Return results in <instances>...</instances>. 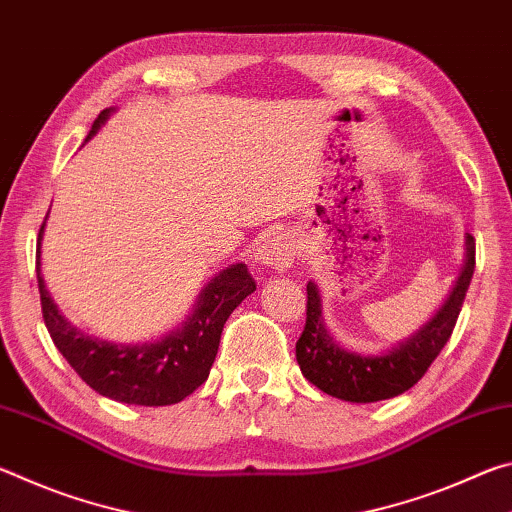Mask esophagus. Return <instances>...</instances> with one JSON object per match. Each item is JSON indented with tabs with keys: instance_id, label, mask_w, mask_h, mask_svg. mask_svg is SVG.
Returning <instances> with one entry per match:
<instances>
[{
	"instance_id": "obj_1",
	"label": "esophagus",
	"mask_w": 512,
	"mask_h": 512,
	"mask_svg": "<svg viewBox=\"0 0 512 512\" xmlns=\"http://www.w3.org/2000/svg\"><path fill=\"white\" fill-rule=\"evenodd\" d=\"M298 255V244L289 232L273 230L266 232V235L259 239V246L255 250L257 264L266 268H275V271H282L293 264V259Z\"/></svg>"
}]
</instances>
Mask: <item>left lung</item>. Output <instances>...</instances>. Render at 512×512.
<instances>
[{
    "instance_id": "8db88e82",
    "label": "left lung",
    "mask_w": 512,
    "mask_h": 512,
    "mask_svg": "<svg viewBox=\"0 0 512 512\" xmlns=\"http://www.w3.org/2000/svg\"><path fill=\"white\" fill-rule=\"evenodd\" d=\"M474 237H465V264L445 305L409 339L381 354H361L341 348L329 334L320 309V293L307 284V320L296 343V359L311 384L345 402H379L402 395L418 384L433 359L445 348L461 314L474 275Z\"/></svg>"
}]
</instances>
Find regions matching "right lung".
Here are the masks:
<instances>
[{
	"instance_id": "right-lung-1",
	"label": "right lung",
	"mask_w": 512,
	"mask_h": 512,
	"mask_svg": "<svg viewBox=\"0 0 512 512\" xmlns=\"http://www.w3.org/2000/svg\"><path fill=\"white\" fill-rule=\"evenodd\" d=\"M112 108L94 119L90 137L106 124ZM85 140V142H88ZM42 221L38 232L36 271L42 318L58 352L67 359L92 391L115 402L137 406H167L185 400L210 375L219 350L221 332L228 316L241 300L255 291V280L246 264H232L214 275L198 293L194 311L173 332L149 343H110L83 334L60 314L51 300L40 273V241L45 232Z\"/></svg>"
}]
</instances>
